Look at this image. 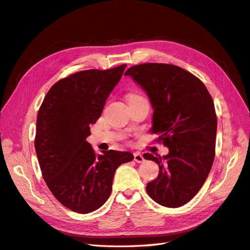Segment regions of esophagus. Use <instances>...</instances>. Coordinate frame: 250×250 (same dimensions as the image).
I'll return each mask as SVG.
<instances>
[{
  "label": "esophagus",
  "mask_w": 250,
  "mask_h": 250,
  "mask_svg": "<svg viewBox=\"0 0 250 250\" xmlns=\"http://www.w3.org/2000/svg\"><path fill=\"white\" fill-rule=\"evenodd\" d=\"M133 155H134V161L137 162V163H143L144 161H145V160H144V157H143V155L141 153L137 152V153H134Z\"/></svg>",
  "instance_id": "34e87169"
}]
</instances>
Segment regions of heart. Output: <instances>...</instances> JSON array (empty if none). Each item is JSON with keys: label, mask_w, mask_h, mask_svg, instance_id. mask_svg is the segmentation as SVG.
<instances>
[{"label": "heart", "mask_w": 250, "mask_h": 250, "mask_svg": "<svg viewBox=\"0 0 250 250\" xmlns=\"http://www.w3.org/2000/svg\"><path fill=\"white\" fill-rule=\"evenodd\" d=\"M134 97H139V96H135V95H131L129 98H134Z\"/></svg>", "instance_id": "b5f03b06"}]
</instances>
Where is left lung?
<instances>
[{"mask_svg": "<svg viewBox=\"0 0 250 250\" xmlns=\"http://www.w3.org/2000/svg\"><path fill=\"white\" fill-rule=\"evenodd\" d=\"M145 90L153 109L151 132L169 153L144 154L160 167L146 190L155 202L178 208L190 201L208 178L215 157L217 116L206 85L177 65L144 63L125 72Z\"/></svg>", "mask_w": 250, "mask_h": 250, "instance_id": "left-lung-1", "label": "left lung"}]
</instances>
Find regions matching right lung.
Instances as JSON below:
<instances>
[{"mask_svg": "<svg viewBox=\"0 0 250 250\" xmlns=\"http://www.w3.org/2000/svg\"><path fill=\"white\" fill-rule=\"evenodd\" d=\"M125 67L81 71L57 81L37 113L35 151L42 177L55 198L76 213L101 208L119 166L133 160L126 151L97 155L86 141Z\"/></svg>", "mask_w": 250, "mask_h": 250, "instance_id": "obj_1", "label": "right lung"}]
</instances>
